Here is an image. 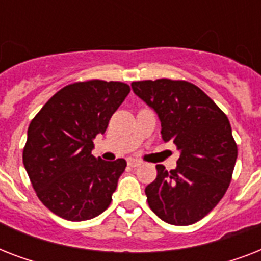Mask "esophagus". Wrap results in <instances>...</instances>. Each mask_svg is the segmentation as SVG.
I'll use <instances>...</instances> for the list:
<instances>
[{
	"label": "esophagus",
	"instance_id": "1",
	"mask_svg": "<svg viewBox=\"0 0 261 261\" xmlns=\"http://www.w3.org/2000/svg\"><path fill=\"white\" fill-rule=\"evenodd\" d=\"M127 163H128V165L133 168H137V167H139V165H142V161H141V160H137V159H128L127 160Z\"/></svg>",
	"mask_w": 261,
	"mask_h": 261
}]
</instances>
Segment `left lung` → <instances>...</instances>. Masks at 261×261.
<instances>
[{"instance_id":"8db88e82","label":"left lung","mask_w":261,"mask_h":261,"mask_svg":"<svg viewBox=\"0 0 261 261\" xmlns=\"http://www.w3.org/2000/svg\"><path fill=\"white\" fill-rule=\"evenodd\" d=\"M134 93L157 112L161 135L180 151L177 167L157 165V177L145 188L147 203L171 225L198 222L214 208L230 184L237 160L229 119L194 84L161 79L135 81Z\"/></svg>"}]
</instances>
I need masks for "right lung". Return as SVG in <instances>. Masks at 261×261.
Wrapping results in <instances>:
<instances>
[{"instance_id": "obj_1", "label": "right lung", "mask_w": 261, "mask_h": 261, "mask_svg": "<svg viewBox=\"0 0 261 261\" xmlns=\"http://www.w3.org/2000/svg\"><path fill=\"white\" fill-rule=\"evenodd\" d=\"M130 93L119 81L90 80L58 90L28 127L22 163L40 202L67 221H87L108 208L126 160L92 155L93 139Z\"/></svg>"}]
</instances>
